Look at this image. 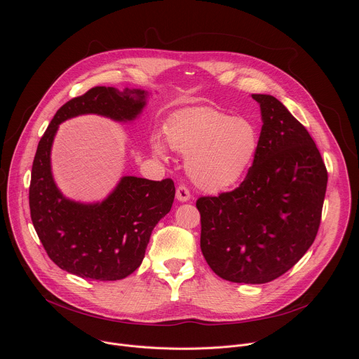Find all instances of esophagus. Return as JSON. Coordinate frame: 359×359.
<instances>
[{
	"label": "esophagus",
	"instance_id": "obj_1",
	"mask_svg": "<svg viewBox=\"0 0 359 359\" xmlns=\"http://www.w3.org/2000/svg\"><path fill=\"white\" fill-rule=\"evenodd\" d=\"M190 191H189V189L186 187V186H179L177 189H176V198L179 200V201H182V203H184V201H189L190 200Z\"/></svg>",
	"mask_w": 359,
	"mask_h": 359
}]
</instances>
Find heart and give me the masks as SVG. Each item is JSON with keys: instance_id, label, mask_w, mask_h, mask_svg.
Listing matches in <instances>:
<instances>
[{"instance_id": "heart-1", "label": "heart", "mask_w": 359, "mask_h": 359, "mask_svg": "<svg viewBox=\"0 0 359 359\" xmlns=\"http://www.w3.org/2000/svg\"><path fill=\"white\" fill-rule=\"evenodd\" d=\"M166 140L186 155V172L198 187L219 191L245 175L257 155L260 135L248 119L198 108L170 118ZM150 149L158 159H166V144L159 136H151Z\"/></svg>"}]
</instances>
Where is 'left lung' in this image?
Segmentation results:
<instances>
[{
	"instance_id": "obj_1",
	"label": "left lung",
	"mask_w": 359,
	"mask_h": 359,
	"mask_svg": "<svg viewBox=\"0 0 359 359\" xmlns=\"http://www.w3.org/2000/svg\"><path fill=\"white\" fill-rule=\"evenodd\" d=\"M262 111L257 155L243 183L200 197V248L231 283L264 284L287 273L318 233L328 173L313 137L271 95L254 93Z\"/></svg>"
}]
</instances>
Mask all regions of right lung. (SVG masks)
Masks as SVG:
<instances>
[{
    "mask_svg": "<svg viewBox=\"0 0 359 359\" xmlns=\"http://www.w3.org/2000/svg\"><path fill=\"white\" fill-rule=\"evenodd\" d=\"M146 99L142 89L95 86L61 107L38 143L29 184L31 220L49 259L71 274L99 281L130 276L142 264L153 229L170 212L176 190L172 179L122 176L102 201L68 198L50 169L57 130L62 122L89 114L132 122Z\"/></svg>",
    "mask_w": 359,
    "mask_h": 359,
    "instance_id": "1",
    "label": "right lung"
}]
</instances>
